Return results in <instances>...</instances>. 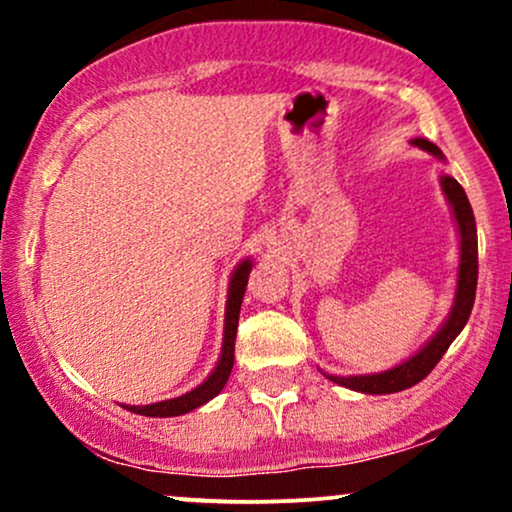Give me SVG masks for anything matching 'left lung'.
Here are the masks:
<instances>
[{
	"label": "left lung",
	"instance_id": "obj_1",
	"mask_svg": "<svg viewBox=\"0 0 512 512\" xmlns=\"http://www.w3.org/2000/svg\"><path fill=\"white\" fill-rule=\"evenodd\" d=\"M411 144L419 146V149L428 151L431 156H436L438 161H445L443 151L436 144L428 142L424 137L411 139ZM440 187H443V195L448 199L452 216H455L457 233H460V267H457V289L455 298H452V308L448 317H445L443 325L438 327V332L433 334L428 342L416 351L414 356L404 358L397 366L380 370V373H366V375H332L325 373V378H330L332 383L349 387L354 392H363V395H392V392H402L407 387L421 383L436 363L443 358L448 346L455 342V337L464 330L467 325L469 313H472L474 296H477V274H479V262H477V223H474V211L469 204L467 195H464L462 185L452 175H440Z\"/></svg>",
	"mask_w": 512,
	"mask_h": 512
}]
</instances>
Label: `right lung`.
<instances>
[{
    "label": "right lung",
    "mask_w": 512,
    "mask_h": 512,
    "mask_svg": "<svg viewBox=\"0 0 512 512\" xmlns=\"http://www.w3.org/2000/svg\"><path fill=\"white\" fill-rule=\"evenodd\" d=\"M252 269V260L245 257L236 264L233 269L231 281H228V301H226V317H223V346L221 356L216 361L214 370L209 373V378L204 380L202 385H197L195 390L185 392V395L163 399V402L156 404H144V407H137V404H122V407L134 411V414L142 416H156V419H163V416H180L187 414V411L202 407L209 399H214L223 390V385L228 383V375L233 370V351H236V332H238V317H240V303H243L245 286H248V276Z\"/></svg>",
    "instance_id": "obj_1"
}]
</instances>
